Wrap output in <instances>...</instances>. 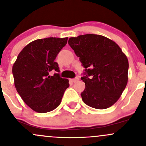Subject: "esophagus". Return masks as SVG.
<instances>
[{
	"instance_id": "obj_1",
	"label": "esophagus",
	"mask_w": 146,
	"mask_h": 146,
	"mask_svg": "<svg viewBox=\"0 0 146 146\" xmlns=\"http://www.w3.org/2000/svg\"><path fill=\"white\" fill-rule=\"evenodd\" d=\"M79 80L78 78H73V79H70V81L72 82H76L77 81Z\"/></svg>"
}]
</instances>
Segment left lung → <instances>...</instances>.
I'll return each mask as SVG.
<instances>
[{
	"instance_id": "8db88e82",
	"label": "left lung",
	"mask_w": 146,
	"mask_h": 146,
	"mask_svg": "<svg viewBox=\"0 0 146 146\" xmlns=\"http://www.w3.org/2000/svg\"><path fill=\"white\" fill-rule=\"evenodd\" d=\"M69 45L85 68L82 101L92 108L106 109L119 99L128 82L129 62L116 42L101 35L70 38Z\"/></svg>"
}]
</instances>
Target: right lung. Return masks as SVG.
<instances>
[{"instance_id": "1", "label": "right lung", "mask_w": 146, "mask_h": 146, "mask_svg": "<svg viewBox=\"0 0 146 146\" xmlns=\"http://www.w3.org/2000/svg\"><path fill=\"white\" fill-rule=\"evenodd\" d=\"M68 38H46L32 41L23 48L12 66L14 83L22 100L37 113H44L57 108L68 80L56 73L59 71L54 60L67 43Z\"/></svg>"}]
</instances>
